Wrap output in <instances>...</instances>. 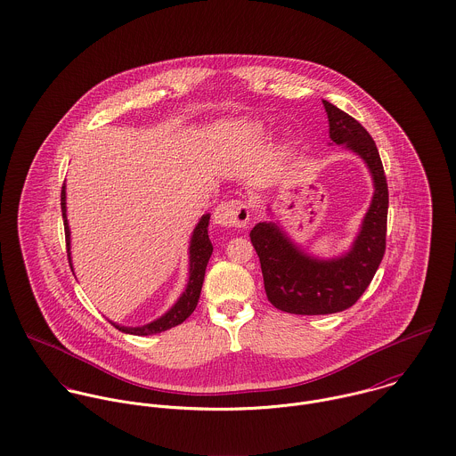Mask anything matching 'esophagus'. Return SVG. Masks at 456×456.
Here are the masks:
<instances>
[{
    "instance_id": "esophagus-1",
    "label": "esophagus",
    "mask_w": 456,
    "mask_h": 456,
    "mask_svg": "<svg viewBox=\"0 0 456 456\" xmlns=\"http://www.w3.org/2000/svg\"><path fill=\"white\" fill-rule=\"evenodd\" d=\"M249 205L242 200L221 203L214 212V223L226 228H244L249 223Z\"/></svg>"
}]
</instances>
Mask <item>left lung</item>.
<instances>
[{
    "label": "left lung",
    "mask_w": 456,
    "mask_h": 456,
    "mask_svg": "<svg viewBox=\"0 0 456 456\" xmlns=\"http://www.w3.org/2000/svg\"><path fill=\"white\" fill-rule=\"evenodd\" d=\"M330 140L359 153L375 180V194L359 237L343 258L322 262L304 255L274 223H258L249 237L260 258L267 299L285 313L329 314L348 309L371 283L386 253L389 191L370 133L350 115L323 101Z\"/></svg>",
    "instance_id": "8db88e82"
}]
</instances>
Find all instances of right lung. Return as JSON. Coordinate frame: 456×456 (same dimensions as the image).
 Wrapping results in <instances>:
<instances>
[{"label": "right lung", "mask_w": 456, "mask_h": 456, "mask_svg": "<svg viewBox=\"0 0 456 456\" xmlns=\"http://www.w3.org/2000/svg\"><path fill=\"white\" fill-rule=\"evenodd\" d=\"M61 216H63V224H65V244H67V256H69V264H70V232H69V224H67V214H65V183L61 185ZM208 219L210 216H203L201 221L198 223L194 233H192V240H191V248H189V283L185 292L182 294V297L178 299V303L175 304L164 316H160L159 320H155L149 325L143 327H122L111 322V325H115L118 330L127 332V334H136V336H151L155 332H162L167 330L178 323H182L194 309L201 294V285H203V278H205V269L208 264V258L212 255V242L208 239ZM72 269V264H70Z\"/></svg>", "instance_id": "1"}]
</instances>
